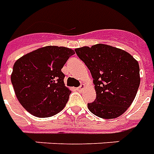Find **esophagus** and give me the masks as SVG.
Returning a JSON list of instances; mask_svg holds the SVG:
<instances>
[{"label":"esophagus","mask_w":154,"mask_h":154,"mask_svg":"<svg viewBox=\"0 0 154 154\" xmlns=\"http://www.w3.org/2000/svg\"><path fill=\"white\" fill-rule=\"evenodd\" d=\"M83 88H84V85H81L80 86H78V87H77V90L78 91L81 92V91H82Z\"/></svg>","instance_id":"obj_1"}]
</instances>
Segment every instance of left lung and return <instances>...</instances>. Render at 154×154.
<instances>
[{"label": "left lung", "mask_w": 154, "mask_h": 154, "mask_svg": "<svg viewBox=\"0 0 154 154\" xmlns=\"http://www.w3.org/2000/svg\"><path fill=\"white\" fill-rule=\"evenodd\" d=\"M91 73L96 99L88 109L99 118L112 119L126 112L140 86L139 63L126 51L104 44L75 50Z\"/></svg>", "instance_id": "8db88e82"}]
</instances>
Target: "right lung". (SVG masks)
I'll return each mask as SVG.
<instances>
[{
	"label": "right lung",
	"mask_w": 154,
	"mask_h": 154,
	"mask_svg": "<svg viewBox=\"0 0 154 154\" xmlns=\"http://www.w3.org/2000/svg\"><path fill=\"white\" fill-rule=\"evenodd\" d=\"M74 51L49 45L25 54L14 63L11 82L16 97L28 112L48 118L60 112L71 91L61 69Z\"/></svg>",
	"instance_id": "add662e5"
}]
</instances>
